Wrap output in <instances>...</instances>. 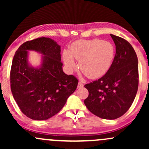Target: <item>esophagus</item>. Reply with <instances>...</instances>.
<instances>
[{
	"mask_svg": "<svg viewBox=\"0 0 149 149\" xmlns=\"http://www.w3.org/2000/svg\"><path fill=\"white\" fill-rule=\"evenodd\" d=\"M83 84L82 83H80V82H79L78 84V88H83Z\"/></svg>",
	"mask_w": 149,
	"mask_h": 149,
	"instance_id": "1",
	"label": "esophagus"
}]
</instances>
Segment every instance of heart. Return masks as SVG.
Instances as JSON below:
<instances>
[{
    "label": "heart",
    "instance_id": "b5f03b06",
    "mask_svg": "<svg viewBox=\"0 0 149 149\" xmlns=\"http://www.w3.org/2000/svg\"><path fill=\"white\" fill-rule=\"evenodd\" d=\"M113 44L100 39L78 40L73 42L69 51L63 52V59L70 71L76 69L75 61H79L80 71L89 78L96 79L102 77L110 69L115 57Z\"/></svg>",
    "mask_w": 149,
    "mask_h": 149
}]
</instances>
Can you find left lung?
<instances>
[{"label": "left lung", "instance_id": "8db88e82", "mask_svg": "<svg viewBox=\"0 0 149 149\" xmlns=\"http://www.w3.org/2000/svg\"><path fill=\"white\" fill-rule=\"evenodd\" d=\"M116 55L103 77L85 85L89 95L84 103L101 118L114 120L127 112L133 103L139 84L138 59L134 48L122 38L110 34Z\"/></svg>", "mask_w": 149, "mask_h": 149}]
</instances>
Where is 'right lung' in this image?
<instances>
[{
    "mask_svg": "<svg viewBox=\"0 0 149 149\" xmlns=\"http://www.w3.org/2000/svg\"><path fill=\"white\" fill-rule=\"evenodd\" d=\"M29 51L42 54L38 66L29 63ZM60 52L57 42L40 37L23 43L15 52L10 71L11 91L22 112L31 119L50 118L76 90L78 80L63 71Z\"/></svg>",
    "mask_w": 149,
    "mask_h": 149,
    "instance_id": "add662e5",
    "label": "right lung"
}]
</instances>
